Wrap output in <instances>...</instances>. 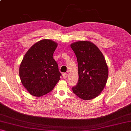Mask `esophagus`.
<instances>
[{"mask_svg":"<svg viewBox=\"0 0 131 131\" xmlns=\"http://www.w3.org/2000/svg\"><path fill=\"white\" fill-rule=\"evenodd\" d=\"M68 76V74L67 73H63V79H66V78H67Z\"/></svg>","mask_w":131,"mask_h":131,"instance_id":"1","label":"esophagus"}]
</instances>
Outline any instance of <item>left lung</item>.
<instances>
[{"instance_id":"8db88e82","label":"left lung","mask_w":131,"mask_h":131,"mask_svg":"<svg viewBox=\"0 0 131 131\" xmlns=\"http://www.w3.org/2000/svg\"><path fill=\"white\" fill-rule=\"evenodd\" d=\"M70 47L77 57L79 81L73 92L84 100L98 96L105 88L108 77V67L105 57L94 43L79 41Z\"/></svg>"}]
</instances>
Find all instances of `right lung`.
Listing matches in <instances>:
<instances>
[{
  "mask_svg": "<svg viewBox=\"0 0 131 131\" xmlns=\"http://www.w3.org/2000/svg\"><path fill=\"white\" fill-rule=\"evenodd\" d=\"M58 44L48 39L33 45L24 55L19 66L21 83L35 96H41L53 90L61 73L53 58Z\"/></svg>",
  "mask_w": 131,
  "mask_h": 131,
  "instance_id": "add662e5",
  "label": "right lung"
}]
</instances>
